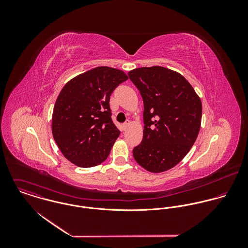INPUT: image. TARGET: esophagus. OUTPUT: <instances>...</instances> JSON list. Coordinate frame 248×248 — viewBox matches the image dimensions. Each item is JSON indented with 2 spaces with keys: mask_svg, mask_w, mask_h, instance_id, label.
Returning <instances> with one entry per match:
<instances>
[{
  "mask_svg": "<svg viewBox=\"0 0 248 248\" xmlns=\"http://www.w3.org/2000/svg\"><path fill=\"white\" fill-rule=\"evenodd\" d=\"M131 125V122L130 121H127L126 123H124L123 124V128H124V130H126V129H128L129 128V126Z\"/></svg>",
  "mask_w": 248,
  "mask_h": 248,
  "instance_id": "1",
  "label": "esophagus"
}]
</instances>
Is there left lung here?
<instances>
[{
	"mask_svg": "<svg viewBox=\"0 0 248 248\" xmlns=\"http://www.w3.org/2000/svg\"><path fill=\"white\" fill-rule=\"evenodd\" d=\"M144 103L142 142L136 161L151 173L175 167L188 154L201 129L202 106L191 84L177 71L154 66L128 72Z\"/></svg>",
	"mask_w": 248,
	"mask_h": 248,
	"instance_id": "obj_1",
	"label": "left lung"
}]
</instances>
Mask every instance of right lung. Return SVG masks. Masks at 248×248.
I'll list each match as a JSON object with an SVG mask.
<instances>
[{
	"label": "right lung",
	"mask_w": 248,
	"mask_h": 248,
	"mask_svg": "<svg viewBox=\"0 0 248 248\" xmlns=\"http://www.w3.org/2000/svg\"><path fill=\"white\" fill-rule=\"evenodd\" d=\"M127 79L124 71L97 67L73 77L60 92L53 108L51 131L71 163L89 168L106 160L120 135L110 117L109 96Z\"/></svg>",
	"instance_id": "add662e5"
}]
</instances>
